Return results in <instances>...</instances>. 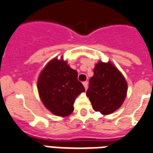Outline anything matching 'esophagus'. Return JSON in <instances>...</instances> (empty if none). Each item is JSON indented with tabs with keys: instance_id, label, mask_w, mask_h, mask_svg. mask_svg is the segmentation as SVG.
Returning <instances> with one entry per match:
<instances>
[{
	"instance_id": "esophagus-1",
	"label": "esophagus",
	"mask_w": 153,
	"mask_h": 153,
	"mask_svg": "<svg viewBox=\"0 0 153 153\" xmlns=\"http://www.w3.org/2000/svg\"><path fill=\"white\" fill-rule=\"evenodd\" d=\"M83 86L85 87V90L87 89V88H88V82H87V81H86V82H83Z\"/></svg>"
}]
</instances>
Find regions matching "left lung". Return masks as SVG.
Returning <instances> with one entry per match:
<instances>
[{"label": "left lung", "mask_w": 153, "mask_h": 153, "mask_svg": "<svg viewBox=\"0 0 153 153\" xmlns=\"http://www.w3.org/2000/svg\"><path fill=\"white\" fill-rule=\"evenodd\" d=\"M127 94V82L111 62L95 64L86 96L94 111L109 115L122 106Z\"/></svg>", "instance_id": "left-lung-1"}]
</instances>
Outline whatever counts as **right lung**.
Listing matches in <instances>:
<instances>
[{
	"mask_svg": "<svg viewBox=\"0 0 153 153\" xmlns=\"http://www.w3.org/2000/svg\"><path fill=\"white\" fill-rule=\"evenodd\" d=\"M38 91L45 107L53 115L66 117L74 111V102L85 88L78 80V72L64 57L51 59L38 79Z\"/></svg>",
	"mask_w": 153,
	"mask_h": 153,
	"instance_id": "obj_1",
	"label": "right lung"
}]
</instances>
